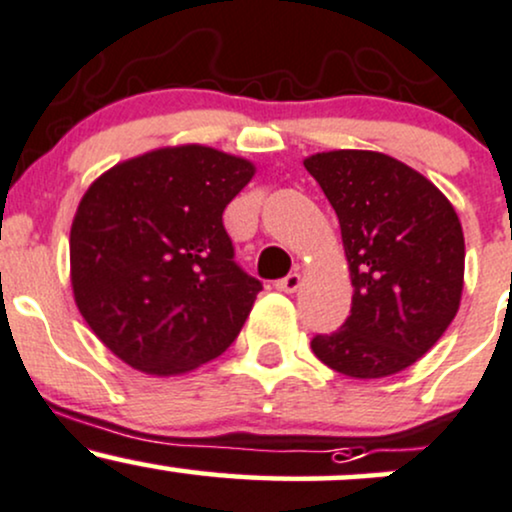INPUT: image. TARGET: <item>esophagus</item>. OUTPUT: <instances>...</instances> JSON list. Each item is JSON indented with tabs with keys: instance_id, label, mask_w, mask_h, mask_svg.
Masks as SVG:
<instances>
[{
	"instance_id": "obj_1",
	"label": "esophagus",
	"mask_w": 512,
	"mask_h": 512,
	"mask_svg": "<svg viewBox=\"0 0 512 512\" xmlns=\"http://www.w3.org/2000/svg\"><path fill=\"white\" fill-rule=\"evenodd\" d=\"M298 286H301V274L298 272H291V274H286L284 279H279L276 281V289L279 291H284V293H293L298 289Z\"/></svg>"
}]
</instances>
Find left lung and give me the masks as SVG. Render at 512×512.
<instances>
[{
	"instance_id": "obj_1",
	"label": "left lung",
	"mask_w": 512,
	"mask_h": 512,
	"mask_svg": "<svg viewBox=\"0 0 512 512\" xmlns=\"http://www.w3.org/2000/svg\"><path fill=\"white\" fill-rule=\"evenodd\" d=\"M337 211L349 260L351 313L310 349L349 378H385L419 361L460 308L464 236L443 192L375 151L305 158Z\"/></svg>"
}]
</instances>
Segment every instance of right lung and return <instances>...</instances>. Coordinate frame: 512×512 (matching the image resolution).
I'll return each instance as SVG.
<instances>
[{"label":"right lung","mask_w":512,"mask_h":512,"mask_svg":"<svg viewBox=\"0 0 512 512\" xmlns=\"http://www.w3.org/2000/svg\"><path fill=\"white\" fill-rule=\"evenodd\" d=\"M252 173L245 158L187 144L88 187L69 236L74 298L117 358L175 375L236 342L262 281L236 262L223 209Z\"/></svg>","instance_id":"obj_1"}]
</instances>
